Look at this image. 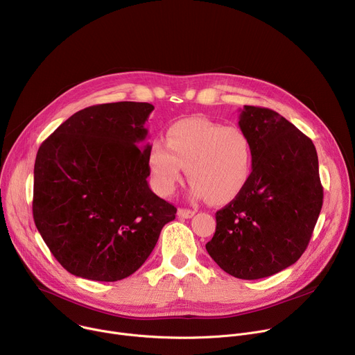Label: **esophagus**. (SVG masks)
<instances>
[{
  "instance_id": "obj_1",
  "label": "esophagus",
  "mask_w": 355,
  "mask_h": 355,
  "mask_svg": "<svg viewBox=\"0 0 355 355\" xmlns=\"http://www.w3.org/2000/svg\"><path fill=\"white\" fill-rule=\"evenodd\" d=\"M177 215H178L180 218H184V219H189V218H192V216L195 215V212H193V211H191V209L180 208V209H178V212H177Z\"/></svg>"
}]
</instances>
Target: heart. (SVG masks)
Masks as SVG:
<instances>
[{
  "label": "heart",
  "mask_w": 355,
  "mask_h": 355,
  "mask_svg": "<svg viewBox=\"0 0 355 355\" xmlns=\"http://www.w3.org/2000/svg\"><path fill=\"white\" fill-rule=\"evenodd\" d=\"M167 143L153 140L147 164L156 189L170 195L187 168L191 195L212 205L233 200L251 175L252 150L247 135L208 119H182L167 130Z\"/></svg>",
  "instance_id": "b5f03b06"
}]
</instances>
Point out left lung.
I'll return each mask as SVG.
<instances>
[{"label":"left lung","mask_w":355,"mask_h":355,"mask_svg":"<svg viewBox=\"0 0 355 355\" xmlns=\"http://www.w3.org/2000/svg\"><path fill=\"white\" fill-rule=\"evenodd\" d=\"M240 129L252 150L244 189L216 212L207 251L227 274L260 279L295 264L323 205L313 141L278 112L244 105Z\"/></svg>","instance_id":"obj_1"}]
</instances>
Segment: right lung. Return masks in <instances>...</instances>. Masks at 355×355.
<instances>
[{
  "mask_svg": "<svg viewBox=\"0 0 355 355\" xmlns=\"http://www.w3.org/2000/svg\"><path fill=\"white\" fill-rule=\"evenodd\" d=\"M155 107H88L39 147L33 170V220L70 274L114 282L137 271L177 208L148 188L144 123ZM141 147L139 148L138 146Z\"/></svg>",
  "mask_w": 355,
  "mask_h": 355,
  "instance_id": "obj_1",
  "label": "right lung"
}]
</instances>
